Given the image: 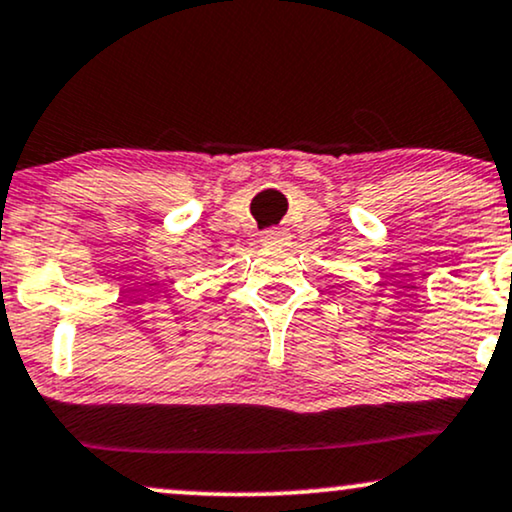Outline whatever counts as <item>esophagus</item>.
I'll return each mask as SVG.
<instances>
[{
    "label": "esophagus",
    "instance_id": "34e87169",
    "mask_svg": "<svg viewBox=\"0 0 512 512\" xmlns=\"http://www.w3.org/2000/svg\"><path fill=\"white\" fill-rule=\"evenodd\" d=\"M283 240H288V231L286 229H269L262 233V243H283Z\"/></svg>",
    "mask_w": 512,
    "mask_h": 512
}]
</instances>
